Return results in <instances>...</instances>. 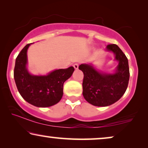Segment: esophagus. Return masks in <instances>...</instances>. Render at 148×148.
Masks as SVG:
<instances>
[{
  "instance_id": "1",
  "label": "esophagus",
  "mask_w": 148,
  "mask_h": 148,
  "mask_svg": "<svg viewBox=\"0 0 148 148\" xmlns=\"http://www.w3.org/2000/svg\"><path fill=\"white\" fill-rule=\"evenodd\" d=\"M73 66H74V68L76 70L78 69V64H74V65H73Z\"/></svg>"
}]
</instances>
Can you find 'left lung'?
<instances>
[{
	"instance_id": "obj_1",
	"label": "left lung",
	"mask_w": 148,
	"mask_h": 148,
	"mask_svg": "<svg viewBox=\"0 0 148 148\" xmlns=\"http://www.w3.org/2000/svg\"><path fill=\"white\" fill-rule=\"evenodd\" d=\"M107 51H112L119 64L114 74L97 71L91 64H81L78 68L84 74L82 94L85 100L97 107H107L119 101L127 88L130 80L128 60L116 44H109Z\"/></svg>"
}]
</instances>
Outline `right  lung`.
Here are the masks:
<instances>
[{
    "label": "right lung",
    "instance_id": "obj_1",
    "mask_svg": "<svg viewBox=\"0 0 148 148\" xmlns=\"http://www.w3.org/2000/svg\"><path fill=\"white\" fill-rule=\"evenodd\" d=\"M26 45L16 58L14 78L16 88L21 97L37 107H48L57 104L63 96L64 82L72 75L73 66L66 69L56 70L46 76H35L28 72V47Z\"/></svg>",
    "mask_w": 148,
    "mask_h": 148
}]
</instances>
